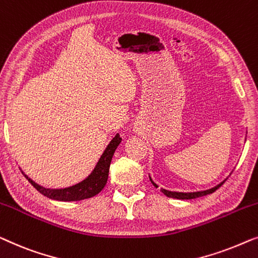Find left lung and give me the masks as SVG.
Listing matches in <instances>:
<instances>
[{"instance_id":"8db88e82","label":"left lung","mask_w":258,"mask_h":258,"mask_svg":"<svg viewBox=\"0 0 258 258\" xmlns=\"http://www.w3.org/2000/svg\"><path fill=\"white\" fill-rule=\"evenodd\" d=\"M151 181H152V179H151ZM223 182H224V181H223ZM223 182L220 183V184H217L216 187L212 188V189L203 190V191H195V193H177V191H169V190H166V189H161V191L166 195V197H168V198L179 199V200H190V199H197V198L203 197V195L214 193V191H215L217 188H220L221 186H222ZM152 183H153V186L155 188H158V186L153 182V181H152Z\"/></svg>"}]
</instances>
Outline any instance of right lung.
<instances>
[{
    "instance_id": "1",
    "label": "right lung",
    "mask_w": 258,
    "mask_h": 258,
    "mask_svg": "<svg viewBox=\"0 0 258 258\" xmlns=\"http://www.w3.org/2000/svg\"><path fill=\"white\" fill-rule=\"evenodd\" d=\"M121 143V138L119 134H117L113 138V140L111 141L106 150L101 155V158L98 161L96 168L92 172L88 179H85L83 182L76 184V186L64 188V189H46L44 187L38 186L37 183H35L31 179L27 177L29 182L37 189L39 193L44 195V197L52 199V200L58 201H81L84 199H90L97 195L101 189L105 187V184L107 182L108 177V169H110L111 160L113 157L114 151L117 150L118 145Z\"/></svg>"
}]
</instances>
